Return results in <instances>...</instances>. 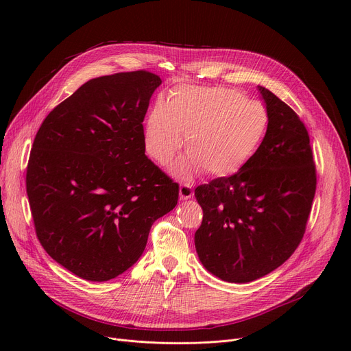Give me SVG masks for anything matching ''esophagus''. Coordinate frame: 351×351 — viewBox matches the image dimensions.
Returning <instances> with one entry per match:
<instances>
[{"mask_svg": "<svg viewBox=\"0 0 351 351\" xmlns=\"http://www.w3.org/2000/svg\"><path fill=\"white\" fill-rule=\"evenodd\" d=\"M179 196H180V199L182 200H188V199H191L192 196H193V189H192V186L191 185H180V188H179Z\"/></svg>", "mask_w": 351, "mask_h": 351, "instance_id": "34e87169", "label": "esophagus"}]
</instances>
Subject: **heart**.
<instances>
[{
  "instance_id": "b5f03b06",
  "label": "heart",
  "mask_w": 351,
  "mask_h": 351,
  "mask_svg": "<svg viewBox=\"0 0 351 351\" xmlns=\"http://www.w3.org/2000/svg\"><path fill=\"white\" fill-rule=\"evenodd\" d=\"M270 123L265 105L226 86L180 85L168 104L158 102L143 128L145 149L166 165L183 145L189 154L173 172L186 178L200 169L223 178L243 169L263 143Z\"/></svg>"
}]
</instances>
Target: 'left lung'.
<instances>
[{"label": "left lung", "mask_w": 351, "mask_h": 351, "mask_svg": "<svg viewBox=\"0 0 351 351\" xmlns=\"http://www.w3.org/2000/svg\"><path fill=\"white\" fill-rule=\"evenodd\" d=\"M270 123L243 169L195 189L204 220L195 233L200 263L216 278L249 283L282 266L299 246L316 192L307 129L273 92L257 86Z\"/></svg>", "instance_id": "8db88e82"}]
</instances>
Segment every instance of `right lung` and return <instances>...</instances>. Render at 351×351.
Instances as JSON below:
<instances>
[{
    "instance_id": "add662e5",
    "label": "right lung",
    "mask_w": 351,
    "mask_h": 351,
    "mask_svg": "<svg viewBox=\"0 0 351 351\" xmlns=\"http://www.w3.org/2000/svg\"><path fill=\"white\" fill-rule=\"evenodd\" d=\"M162 80L146 71L94 78L53 108L34 139L27 195L43 247L78 278L134 266L179 185L145 155L143 118Z\"/></svg>"
}]
</instances>
